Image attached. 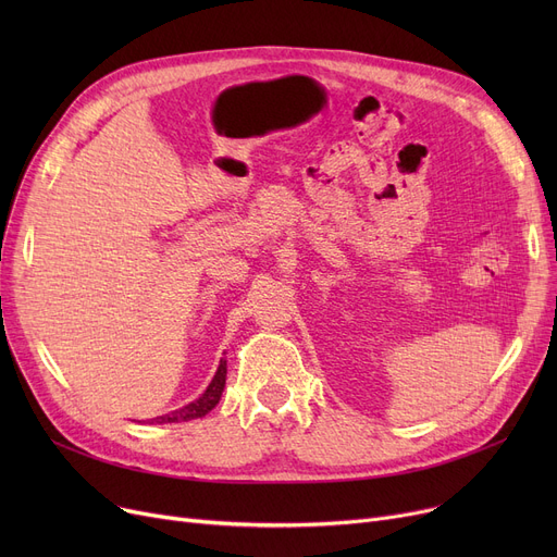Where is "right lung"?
I'll list each match as a JSON object with an SVG mask.
<instances>
[{
    "label": "right lung",
    "mask_w": 557,
    "mask_h": 557,
    "mask_svg": "<svg viewBox=\"0 0 557 557\" xmlns=\"http://www.w3.org/2000/svg\"><path fill=\"white\" fill-rule=\"evenodd\" d=\"M225 374H227V363L221 361V363H219V370H216V374H214V379H212V384L208 386V391H205L196 401H191V404L178 408V411H173V413H169V416H160V418H156L153 422H156V424L189 422V420L208 416V413L212 411V408L219 404V399H221V393H223V388H225ZM153 422H151V424H153Z\"/></svg>",
    "instance_id": "obj_1"
}]
</instances>
